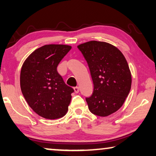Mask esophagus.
Wrapping results in <instances>:
<instances>
[{
	"label": "esophagus",
	"mask_w": 156,
	"mask_h": 156,
	"mask_svg": "<svg viewBox=\"0 0 156 156\" xmlns=\"http://www.w3.org/2000/svg\"><path fill=\"white\" fill-rule=\"evenodd\" d=\"M74 90L75 93H78L79 92V87H74Z\"/></svg>",
	"instance_id": "1"
}]
</instances>
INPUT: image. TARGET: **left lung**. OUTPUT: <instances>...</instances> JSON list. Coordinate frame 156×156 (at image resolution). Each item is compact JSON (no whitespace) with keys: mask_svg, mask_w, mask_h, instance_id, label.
Wrapping results in <instances>:
<instances>
[{"mask_svg":"<svg viewBox=\"0 0 156 156\" xmlns=\"http://www.w3.org/2000/svg\"><path fill=\"white\" fill-rule=\"evenodd\" d=\"M77 48L88 64L94 84L86 97L89 109L99 116L116 112L124 103L131 87V74L120 50L107 42L89 41Z\"/></svg>","mask_w":156,"mask_h":156,"instance_id":"obj_1","label":"left lung"}]
</instances>
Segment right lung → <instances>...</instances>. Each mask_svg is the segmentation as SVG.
Segmentation results:
<instances>
[{"label": "right lung", "instance_id": "1", "mask_svg": "<svg viewBox=\"0 0 156 156\" xmlns=\"http://www.w3.org/2000/svg\"><path fill=\"white\" fill-rule=\"evenodd\" d=\"M72 47L46 44L26 59L20 72V88L27 103L39 116L56 119L65 116L74 89L67 86L57 67Z\"/></svg>", "mask_w": 156, "mask_h": 156}]
</instances>
